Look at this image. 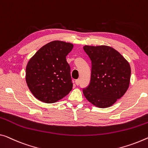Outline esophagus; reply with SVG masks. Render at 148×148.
I'll return each mask as SVG.
<instances>
[{
  "label": "esophagus",
  "instance_id": "1",
  "mask_svg": "<svg viewBox=\"0 0 148 148\" xmlns=\"http://www.w3.org/2000/svg\"><path fill=\"white\" fill-rule=\"evenodd\" d=\"M79 83H80V80H79V79H77V80H75V84L77 85H79Z\"/></svg>",
  "mask_w": 148,
  "mask_h": 148
}]
</instances>
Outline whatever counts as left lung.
<instances>
[{"label": "left lung", "mask_w": 148, "mask_h": 148, "mask_svg": "<svg viewBox=\"0 0 148 148\" xmlns=\"http://www.w3.org/2000/svg\"><path fill=\"white\" fill-rule=\"evenodd\" d=\"M83 49L92 63L90 81L83 89L84 96L97 107H109L128 90L130 65L119 51L107 45H85Z\"/></svg>", "instance_id": "8db88e82"}]
</instances>
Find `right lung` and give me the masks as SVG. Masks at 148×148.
Masks as SVG:
<instances>
[{
	"label": "right lung",
	"mask_w": 148,
	"mask_h": 148,
	"mask_svg": "<svg viewBox=\"0 0 148 148\" xmlns=\"http://www.w3.org/2000/svg\"><path fill=\"white\" fill-rule=\"evenodd\" d=\"M73 47L71 43L53 41L41 47L29 60L26 69V83L39 101L56 103L71 90V69L66 56Z\"/></svg>",
	"instance_id": "obj_1"
}]
</instances>
